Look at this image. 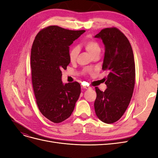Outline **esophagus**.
<instances>
[{
    "instance_id": "obj_1",
    "label": "esophagus",
    "mask_w": 158,
    "mask_h": 158,
    "mask_svg": "<svg viewBox=\"0 0 158 158\" xmlns=\"http://www.w3.org/2000/svg\"><path fill=\"white\" fill-rule=\"evenodd\" d=\"M83 88H84V89H91V88H92L89 87V86H88V85H84Z\"/></svg>"
}]
</instances>
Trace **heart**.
Returning <instances> with one entry per match:
<instances>
[{
  "mask_svg": "<svg viewBox=\"0 0 158 158\" xmlns=\"http://www.w3.org/2000/svg\"><path fill=\"white\" fill-rule=\"evenodd\" d=\"M82 45L84 47L85 49L86 50L90 55L92 57L95 55H99L100 52H101V47L99 43L94 39H88L85 40L83 43ZM80 49L77 46H73L71 47L69 52V60L72 63L76 61L77 59V57L79 55Z\"/></svg>",
  "mask_w": 158,
  "mask_h": 158,
  "instance_id": "b5f03b06",
  "label": "heart"
}]
</instances>
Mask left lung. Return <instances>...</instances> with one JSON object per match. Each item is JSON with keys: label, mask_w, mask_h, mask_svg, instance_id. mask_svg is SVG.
<instances>
[{"label": "left lung", "mask_w": 158, "mask_h": 158, "mask_svg": "<svg viewBox=\"0 0 158 158\" xmlns=\"http://www.w3.org/2000/svg\"><path fill=\"white\" fill-rule=\"evenodd\" d=\"M95 37L101 38L105 45L102 70L109 73L105 92L95 87V111L102 121L111 124L123 115L132 96L135 84L134 54L127 37L115 27L104 28Z\"/></svg>", "instance_id": "8db88e82"}]
</instances>
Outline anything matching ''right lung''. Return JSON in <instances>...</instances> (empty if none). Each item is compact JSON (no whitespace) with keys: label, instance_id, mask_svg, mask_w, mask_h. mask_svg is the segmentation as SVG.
<instances>
[{"label":"right lung","instance_id":"1","mask_svg":"<svg viewBox=\"0 0 158 158\" xmlns=\"http://www.w3.org/2000/svg\"><path fill=\"white\" fill-rule=\"evenodd\" d=\"M85 30H70L57 26L42 29L31 50L33 89L41 114L52 123H59L73 113L81 92L77 82L63 84L62 70L70 63L69 46Z\"/></svg>","mask_w":158,"mask_h":158}]
</instances>
